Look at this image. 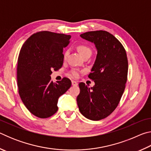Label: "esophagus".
I'll return each mask as SVG.
<instances>
[{
  "instance_id": "1",
  "label": "esophagus",
  "mask_w": 151,
  "mask_h": 151,
  "mask_svg": "<svg viewBox=\"0 0 151 151\" xmlns=\"http://www.w3.org/2000/svg\"><path fill=\"white\" fill-rule=\"evenodd\" d=\"M72 85L73 86H77L78 83L75 81H72Z\"/></svg>"
}]
</instances>
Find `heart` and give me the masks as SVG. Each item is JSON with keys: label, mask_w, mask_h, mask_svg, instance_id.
Returning a JSON list of instances; mask_svg holds the SVG:
<instances>
[{"label": "heart", "mask_w": 151, "mask_h": 151, "mask_svg": "<svg viewBox=\"0 0 151 151\" xmlns=\"http://www.w3.org/2000/svg\"><path fill=\"white\" fill-rule=\"evenodd\" d=\"M78 50L79 53L81 55L82 57H83V56H85L86 55H91L92 54L91 48L90 47H88V46H86V45H79L78 47ZM67 55H68V52H65L64 57H65V58H66V57H67ZM70 75L73 76H74V77H78L79 75V73L78 70H73L71 71Z\"/></svg>", "instance_id": "obj_1"}]
</instances>
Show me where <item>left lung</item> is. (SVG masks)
I'll use <instances>...</instances> for the list:
<instances>
[{"mask_svg": "<svg viewBox=\"0 0 151 151\" xmlns=\"http://www.w3.org/2000/svg\"><path fill=\"white\" fill-rule=\"evenodd\" d=\"M80 36L94 43L97 55L88 75L94 85L89 88L79 83L81 91L76 102L84 116L99 121L114 111L124 93L128 74L127 53L119 40L107 31H90Z\"/></svg>", "mask_w": 151, "mask_h": 151, "instance_id": "obj_1", "label": "left lung"}]
</instances>
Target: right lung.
I'll return each instance as SVG.
<instances>
[{
    "label": "right lung",
    "mask_w": 151,
    "mask_h": 151,
    "mask_svg": "<svg viewBox=\"0 0 151 151\" xmlns=\"http://www.w3.org/2000/svg\"><path fill=\"white\" fill-rule=\"evenodd\" d=\"M70 35L49 31L35 33L20 49L17 66V85L20 99L35 116L46 119L58 111V99L70 87L67 78L53 83L52 70L62 67L63 48Z\"/></svg>",
    "instance_id": "right-lung-1"
}]
</instances>
